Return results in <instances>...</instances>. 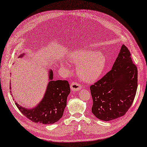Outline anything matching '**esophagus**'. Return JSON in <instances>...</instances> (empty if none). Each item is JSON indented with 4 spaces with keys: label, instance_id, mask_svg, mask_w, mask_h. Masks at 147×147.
Returning a JSON list of instances; mask_svg holds the SVG:
<instances>
[{
    "label": "esophagus",
    "instance_id": "1",
    "mask_svg": "<svg viewBox=\"0 0 147 147\" xmlns=\"http://www.w3.org/2000/svg\"><path fill=\"white\" fill-rule=\"evenodd\" d=\"M71 90L73 91H77L80 90L81 88H82V86H81L80 84H79L78 82H73L71 84Z\"/></svg>",
    "mask_w": 147,
    "mask_h": 147
}]
</instances>
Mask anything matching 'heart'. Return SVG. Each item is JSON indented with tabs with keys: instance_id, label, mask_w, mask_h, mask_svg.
I'll use <instances>...</instances> for the list:
<instances>
[{
	"instance_id": "b5f03b06",
	"label": "heart",
	"mask_w": 147,
	"mask_h": 147,
	"mask_svg": "<svg viewBox=\"0 0 147 147\" xmlns=\"http://www.w3.org/2000/svg\"><path fill=\"white\" fill-rule=\"evenodd\" d=\"M68 61L77 64L76 71L79 78L86 82H93L102 74L106 65L105 57L98 51L91 50H80L69 55ZM62 66L67 67L66 61L61 62Z\"/></svg>"
}]
</instances>
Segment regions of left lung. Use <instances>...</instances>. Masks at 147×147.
Masks as SVG:
<instances>
[{"instance_id": "1", "label": "left lung", "mask_w": 147, "mask_h": 147, "mask_svg": "<svg viewBox=\"0 0 147 147\" xmlns=\"http://www.w3.org/2000/svg\"><path fill=\"white\" fill-rule=\"evenodd\" d=\"M137 88V67L127 47L122 45L112 69L90 86L92 113L104 121L123 116L133 104Z\"/></svg>"}]
</instances>
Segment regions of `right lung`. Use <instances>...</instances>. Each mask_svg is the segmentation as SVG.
Listing matches in <instances>:
<instances>
[{
  "label": "right lung",
  "instance_id": "1",
  "mask_svg": "<svg viewBox=\"0 0 147 147\" xmlns=\"http://www.w3.org/2000/svg\"><path fill=\"white\" fill-rule=\"evenodd\" d=\"M24 54H21L19 57H22ZM53 79V73L51 69L49 71L50 82H48L45 96L36 107L32 109H26L15 102L20 111L32 122L51 124L57 122L62 117L67 106V97L70 93L69 84L67 80L55 81ZM10 93H11V91Z\"/></svg>",
  "mask_w": 147,
  "mask_h": 147
}]
</instances>
